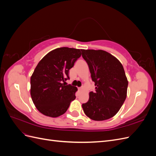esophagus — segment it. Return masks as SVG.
Masks as SVG:
<instances>
[{"label":"esophagus","instance_id":"obj_1","mask_svg":"<svg viewBox=\"0 0 156 156\" xmlns=\"http://www.w3.org/2000/svg\"><path fill=\"white\" fill-rule=\"evenodd\" d=\"M83 89H84V87H79V90H83Z\"/></svg>","mask_w":156,"mask_h":156}]
</instances>
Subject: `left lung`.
I'll return each instance as SVG.
<instances>
[{"label": "left lung", "instance_id": "left-lung-1", "mask_svg": "<svg viewBox=\"0 0 156 156\" xmlns=\"http://www.w3.org/2000/svg\"><path fill=\"white\" fill-rule=\"evenodd\" d=\"M96 92L89 93L83 111L96 121L109 119L119 112L127 96V81L123 66L114 56L103 50H82Z\"/></svg>", "mask_w": 156, "mask_h": 156}]
</instances>
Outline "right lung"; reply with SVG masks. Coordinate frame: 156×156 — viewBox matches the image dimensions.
Returning a JSON list of instances; mask_svg holds the SVG:
<instances>
[{
	"label": "right lung",
	"mask_w": 156,
	"mask_h": 156,
	"mask_svg": "<svg viewBox=\"0 0 156 156\" xmlns=\"http://www.w3.org/2000/svg\"><path fill=\"white\" fill-rule=\"evenodd\" d=\"M82 49L60 48L50 51L37 64L30 77V95L41 114L56 118L66 112L77 88L65 81Z\"/></svg>",
	"instance_id": "add662e5"
}]
</instances>
